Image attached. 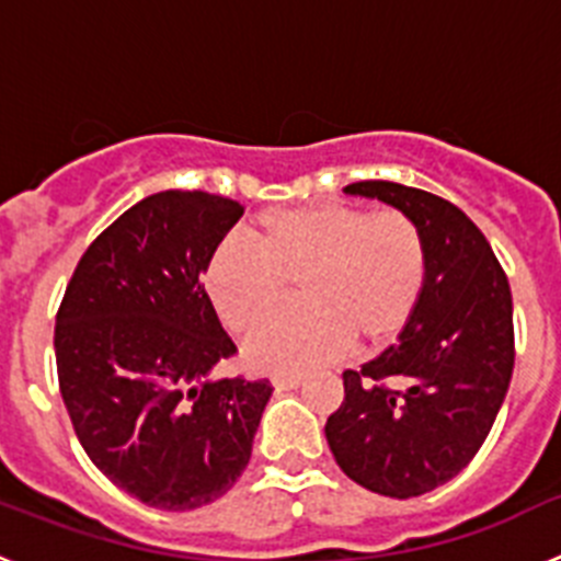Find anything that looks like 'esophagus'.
I'll return each mask as SVG.
<instances>
[{
    "mask_svg": "<svg viewBox=\"0 0 561 561\" xmlns=\"http://www.w3.org/2000/svg\"><path fill=\"white\" fill-rule=\"evenodd\" d=\"M304 381H306V376H300V374H275V376H272V385H275L277 390L300 388Z\"/></svg>",
    "mask_w": 561,
    "mask_h": 561,
    "instance_id": "esophagus-1",
    "label": "esophagus"
}]
</instances>
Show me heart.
Segmentation results:
<instances>
[{"instance_id":"b5f03b06","label":"heart","mask_w":561,"mask_h":561,"mask_svg":"<svg viewBox=\"0 0 561 561\" xmlns=\"http://www.w3.org/2000/svg\"><path fill=\"white\" fill-rule=\"evenodd\" d=\"M255 247H213L202 284L227 329L244 334L301 280L305 304L267 318L247 342L264 370H306L345 354L351 340L381 348L408 329L427 284V241L410 216L348 205L270 210Z\"/></svg>"}]
</instances>
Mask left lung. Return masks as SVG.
I'll list each match as a JSON object with an SVG mask.
<instances>
[{"mask_svg":"<svg viewBox=\"0 0 561 561\" xmlns=\"http://www.w3.org/2000/svg\"><path fill=\"white\" fill-rule=\"evenodd\" d=\"M348 196L410 216L427 241V284L399 345L345 370L325 440L354 483L385 497L427 494L463 469L497 419L514 370V309L503 266L453 202L399 182Z\"/></svg>","mask_w":561,"mask_h":561,"instance_id":"1","label":"left lung"}]
</instances>
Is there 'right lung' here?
I'll list each match as a JSON object with an SVG mask.
<instances>
[{"label":"right lung","instance_id":"right-lung-1","mask_svg":"<svg viewBox=\"0 0 561 561\" xmlns=\"http://www.w3.org/2000/svg\"><path fill=\"white\" fill-rule=\"evenodd\" d=\"M244 205L162 191L83 252L56 317L58 385L89 460L162 512L219 500L250 463L270 379L213 376L236 354L202 286Z\"/></svg>","mask_w":561,"mask_h":561}]
</instances>
